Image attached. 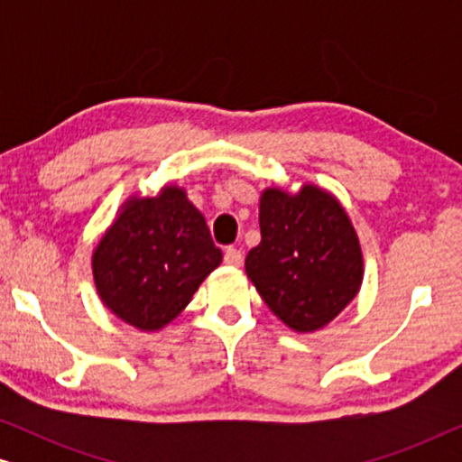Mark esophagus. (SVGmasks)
Returning <instances> with one entry per match:
<instances>
[{
  "mask_svg": "<svg viewBox=\"0 0 462 462\" xmlns=\"http://www.w3.org/2000/svg\"><path fill=\"white\" fill-rule=\"evenodd\" d=\"M242 263H244L242 250H237V248L225 250V264H229V267H239Z\"/></svg>",
  "mask_w": 462,
  "mask_h": 462,
  "instance_id": "34e87169",
  "label": "esophagus"
}]
</instances>
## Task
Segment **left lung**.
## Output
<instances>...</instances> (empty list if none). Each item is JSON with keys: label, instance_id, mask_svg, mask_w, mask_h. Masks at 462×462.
<instances>
[{"label": "left lung", "instance_id": "obj_1", "mask_svg": "<svg viewBox=\"0 0 462 462\" xmlns=\"http://www.w3.org/2000/svg\"><path fill=\"white\" fill-rule=\"evenodd\" d=\"M261 244L248 252L245 273L264 305L290 330L318 332L359 294L364 254L337 195L305 182L299 191L263 189Z\"/></svg>", "mask_w": 462, "mask_h": 462}]
</instances>
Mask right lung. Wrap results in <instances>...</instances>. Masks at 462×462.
<instances>
[{
	"label": "right lung",
	"instance_id": "right-lung-1",
	"mask_svg": "<svg viewBox=\"0 0 462 462\" xmlns=\"http://www.w3.org/2000/svg\"><path fill=\"white\" fill-rule=\"evenodd\" d=\"M223 263L204 214L185 187L166 182L153 198L132 193L92 252L103 305L124 324L160 332L185 311L201 282Z\"/></svg>",
	"mask_w": 462,
	"mask_h": 462
}]
</instances>
